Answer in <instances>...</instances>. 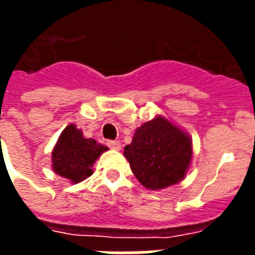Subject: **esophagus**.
Listing matches in <instances>:
<instances>
[{"mask_svg":"<svg viewBox=\"0 0 255 255\" xmlns=\"http://www.w3.org/2000/svg\"><path fill=\"white\" fill-rule=\"evenodd\" d=\"M107 144H108L111 148H113V150H120V148H122V143L119 142V140H108Z\"/></svg>","mask_w":255,"mask_h":255,"instance_id":"34e87169","label":"esophagus"}]
</instances>
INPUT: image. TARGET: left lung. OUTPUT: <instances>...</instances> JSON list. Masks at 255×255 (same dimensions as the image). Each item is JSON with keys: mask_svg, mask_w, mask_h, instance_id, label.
<instances>
[{"mask_svg": "<svg viewBox=\"0 0 255 255\" xmlns=\"http://www.w3.org/2000/svg\"><path fill=\"white\" fill-rule=\"evenodd\" d=\"M124 156L137 181L147 189L180 182L192 159V140L169 120L158 116L137 128Z\"/></svg>", "mask_w": 255, "mask_h": 255, "instance_id": "obj_1", "label": "left lung"}]
</instances>
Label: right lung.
<instances>
[{
	"label": "right lung",
	"mask_w": 255,
	"mask_h": 255,
	"mask_svg": "<svg viewBox=\"0 0 255 255\" xmlns=\"http://www.w3.org/2000/svg\"><path fill=\"white\" fill-rule=\"evenodd\" d=\"M108 147L84 137L81 129L70 124L62 131L52 150V169L71 182H81L93 174L92 166Z\"/></svg>",
	"instance_id": "add662e5"
}]
</instances>
